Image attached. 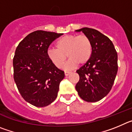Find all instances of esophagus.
Here are the masks:
<instances>
[{
	"mask_svg": "<svg viewBox=\"0 0 132 132\" xmlns=\"http://www.w3.org/2000/svg\"><path fill=\"white\" fill-rule=\"evenodd\" d=\"M71 73V72L70 71H65V76H68V75H69Z\"/></svg>",
	"mask_w": 132,
	"mask_h": 132,
	"instance_id": "esophagus-1",
	"label": "esophagus"
}]
</instances>
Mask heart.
<instances>
[{
    "instance_id": "b5f03b06",
    "label": "heart",
    "mask_w": 132,
    "mask_h": 132,
    "mask_svg": "<svg viewBox=\"0 0 132 132\" xmlns=\"http://www.w3.org/2000/svg\"><path fill=\"white\" fill-rule=\"evenodd\" d=\"M55 45L56 49L47 50V57L54 66L61 68L67 56L69 59L64 66L65 70L73 69L79 63H86L93 53L91 40L85 35L64 36L56 42Z\"/></svg>"
}]
</instances>
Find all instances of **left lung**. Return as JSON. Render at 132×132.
<instances>
[{"instance_id": "1", "label": "left lung", "mask_w": 132, "mask_h": 132, "mask_svg": "<svg viewBox=\"0 0 132 132\" xmlns=\"http://www.w3.org/2000/svg\"><path fill=\"white\" fill-rule=\"evenodd\" d=\"M88 36L93 44L92 55L77 71L79 80L75 86L85 101L95 102L110 91L118 72V54L111 40L98 30L82 28L75 30Z\"/></svg>"}]
</instances>
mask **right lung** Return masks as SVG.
Returning a JSON list of instances; mask_svg holds the SVG:
<instances>
[{
  "label": "right lung",
  "mask_w": 132,
  "mask_h": 132,
  "mask_svg": "<svg viewBox=\"0 0 132 132\" xmlns=\"http://www.w3.org/2000/svg\"><path fill=\"white\" fill-rule=\"evenodd\" d=\"M51 31L31 32L18 44L13 59L14 79L21 96L36 107L47 106L57 96L64 71L52 63L48 47L62 36Z\"/></svg>",
  "instance_id": "right-lung-1"
}]
</instances>
